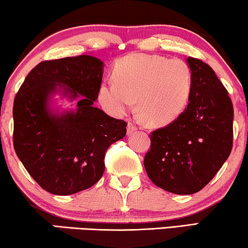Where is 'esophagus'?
I'll return each instance as SVG.
<instances>
[{"label": "esophagus", "instance_id": "obj_1", "mask_svg": "<svg viewBox=\"0 0 248 248\" xmlns=\"http://www.w3.org/2000/svg\"><path fill=\"white\" fill-rule=\"evenodd\" d=\"M136 130H138V127H136L133 123H131V122H128V124H127V134H132V133L134 132V131H136Z\"/></svg>", "mask_w": 248, "mask_h": 248}]
</instances>
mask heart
I'll list each match as a JSON object with an SVG mask.
<instances>
[{"mask_svg":"<svg viewBox=\"0 0 248 248\" xmlns=\"http://www.w3.org/2000/svg\"><path fill=\"white\" fill-rule=\"evenodd\" d=\"M113 74L116 81L100 86V103L122 115L139 98L140 114L153 127L177 120L191 94V70L181 59L133 53L117 60Z\"/></svg>","mask_w":248,"mask_h":248,"instance_id":"obj_1","label":"heart"}]
</instances>
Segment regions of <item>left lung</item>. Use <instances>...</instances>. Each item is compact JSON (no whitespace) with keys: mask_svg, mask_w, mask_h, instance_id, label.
<instances>
[{"mask_svg":"<svg viewBox=\"0 0 248 248\" xmlns=\"http://www.w3.org/2000/svg\"><path fill=\"white\" fill-rule=\"evenodd\" d=\"M192 88L186 109L151 133L144 167L154 185L175 195H192L209 184L232 148L234 108L209 64L186 58Z\"/></svg>","mask_w":248,"mask_h":248,"instance_id":"left-lung-1","label":"left lung"}]
</instances>
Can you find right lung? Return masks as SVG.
<instances>
[{"mask_svg": "<svg viewBox=\"0 0 248 248\" xmlns=\"http://www.w3.org/2000/svg\"><path fill=\"white\" fill-rule=\"evenodd\" d=\"M104 63L81 55L46 60L24 79L13 104V146L29 174L46 191L68 196L91 188L104 173L107 149L126 134V122L94 107ZM60 92L76 110L53 112Z\"/></svg>", "mask_w": 248, "mask_h": 248, "instance_id": "right-lung-1", "label": "right lung"}]
</instances>
